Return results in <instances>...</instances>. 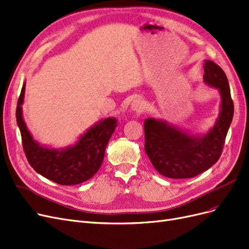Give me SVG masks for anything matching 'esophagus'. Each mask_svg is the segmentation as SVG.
I'll use <instances>...</instances> for the list:
<instances>
[{"instance_id": "esophagus-1", "label": "esophagus", "mask_w": 249, "mask_h": 249, "mask_svg": "<svg viewBox=\"0 0 249 249\" xmlns=\"http://www.w3.org/2000/svg\"><path fill=\"white\" fill-rule=\"evenodd\" d=\"M144 108H145L144 103L141 97H137L132 101V104H131V110H132V112L140 114V113L143 112Z\"/></svg>"}]
</instances>
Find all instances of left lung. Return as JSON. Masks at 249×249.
I'll return each mask as SVG.
<instances>
[{"mask_svg": "<svg viewBox=\"0 0 249 249\" xmlns=\"http://www.w3.org/2000/svg\"><path fill=\"white\" fill-rule=\"evenodd\" d=\"M203 81L218 90L219 114L214 125L204 134L169 124L162 119L144 120V150L153 166L163 177L190 178L206 171L217 162L234 115L228 78L211 60L204 61Z\"/></svg>", "mask_w": 249, "mask_h": 249, "instance_id": "left-lung-1", "label": "left lung"}]
</instances>
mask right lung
I'll return each mask as SVG.
<instances>
[{"label": "right lung", "instance_id": "obj_1", "mask_svg": "<svg viewBox=\"0 0 249 249\" xmlns=\"http://www.w3.org/2000/svg\"><path fill=\"white\" fill-rule=\"evenodd\" d=\"M25 83L18 98L16 121L19 127L23 150L31 166L44 178L62 186H72L90 179L100 168L107 142L118 121L101 119L80 135L76 143L66 148H51L34 140L22 116Z\"/></svg>", "mask_w": 249, "mask_h": 249}]
</instances>
